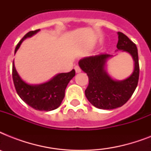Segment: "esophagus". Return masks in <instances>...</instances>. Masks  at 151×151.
Instances as JSON below:
<instances>
[{
    "instance_id": "34e87169",
    "label": "esophagus",
    "mask_w": 151,
    "mask_h": 151,
    "mask_svg": "<svg viewBox=\"0 0 151 151\" xmlns=\"http://www.w3.org/2000/svg\"><path fill=\"white\" fill-rule=\"evenodd\" d=\"M74 70H75L76 73H80L81 71V68L78 66H74Z\"/></svg>"
}]
</instances>
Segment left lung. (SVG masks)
<instances>
[{
    "mask_svg": "<svg viewBox=\"0 0 151 151\" xmlns=\"http://www.w3.org/2000/svg\"><path fill=\"white\" fill-rule=\"evenodd\" d=\"M117 50L126 52L134 60V70L129 78L122 81L113 79L106 70V63L112 56L101 54L83 58L79 66L88 77L85 96L91 104L103 110H112L126 103L135 92L139 81V66L137 47L123 33L118 32Z\"/></svg>",
    "mask_w": 151,
    "mask_h": 151,
    "instance_id": "obj_1",
    "label": "left lung"
}]
</instances>
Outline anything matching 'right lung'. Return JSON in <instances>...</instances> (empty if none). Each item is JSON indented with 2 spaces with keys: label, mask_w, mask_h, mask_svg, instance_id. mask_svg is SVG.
I'll return each mask as SVG.
<instances>
[{
  "label": "right lung",
  "mask_w": 151,
  "mask_h": 151,
  "mask_svg": "<svg viewBox=\"0 0 151 151\" xmlns=\"http://www.w3.org/2000/svg\"><path fill=\"white\" fill-rule=\"evenodd\" d=\"M40 29L28 32L19 42L15 50L17 52L25 39L36 34ZM75 76V70L68 73H58L47 82L40 85H29L22 80L15 70L14 62L12 64V79L15 90L19 96L35 110L50 111L61 105L65 96V90L70 81Z\"/></svg>",
  "instance_id": "add662e5"
}]
</instances>
